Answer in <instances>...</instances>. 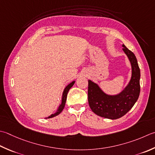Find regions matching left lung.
<instances>
[{"label": "left lung", "instance_id": "8db88e82", "mask_svg": "<svg viewBox=\"0 0 155 155\" xmlns=\"http://www.w3.org/2000/svg\"><path fill=\"white\" fill-rule=\"evenodd\" d=\"M123 51L130 60L132 68L128 84L116 95L105 93L97 84L89 80L88 101L90 108L96 115L107 119L116 120L131 110L140 95V71L137 59L132 51L122 45Z\"/></svg>", "mask_w": 155, "mask_h": 155}]
</instances>
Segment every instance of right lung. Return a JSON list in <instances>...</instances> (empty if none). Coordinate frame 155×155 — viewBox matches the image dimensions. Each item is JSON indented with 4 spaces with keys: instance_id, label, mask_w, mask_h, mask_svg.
I'll use <instances>...</instances> for the list:
<instances>
[{
    "instance_id": "1",
    "label": "right lung",
    "mask_w": 155,
    "mask_h": 155,
    "mask_svg": "<svg viewBox=\"0 0 155 155\" xmlns=\"http://www.w3.org/2000/svg\"><path fill=\"white\" fill-rule=\"evenodd\" d=\"M75 83V81H73L72 82V83H69L67 86H66L64 89L63 91V93H62V102H61V104H60L59 105L58 108L57 109L56 111L55 112L54 114H52L51 115H50V116L49 117H45V119H47V118H51V117H55L56 116H58V115H59L60 113H61L62 111L63 110L64 107L65 106V104H66V97H67V94H68V91L70 90V89L73 86V84H74Z\"/></svg>"
}]
</instances>
